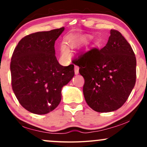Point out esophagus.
Masks as SVG:
<instances>
[{"instance_id":"1","label":"esophagus","mask_w":147,"mask_h":147,"mask_svg":"<svg viewBox=\"0 0 147 147\" xmlns=\"http://www.w3.org/2000/svg\"><path fill=\"white\" fill-rule=\"evenodd\" d=\"M75 75H78L79 74V67L78 66H75Z\"/></svg>"}]
</instances>
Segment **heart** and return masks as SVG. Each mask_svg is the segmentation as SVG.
Instances as JSON below:
<instances>
[{
    "instance_id": "1",
    "label": "heart",
    "mask_w": 147,
    "mask_h": 147,
    "mask_svg": "<svg viewBox=\"0 0 147 147\" xmlns=\"http://www.w3.org/2000/svg\"><path fill=\"white\" fill-rule=\"evenodd\" d=\"M67 40H68V43L70 46H74L77 42V38H75V36L69 37ZM61 54L62 57L65 59L68 58L70 56V50L65 44H62L61 45Z\"/></svg>"
}]
</instances>
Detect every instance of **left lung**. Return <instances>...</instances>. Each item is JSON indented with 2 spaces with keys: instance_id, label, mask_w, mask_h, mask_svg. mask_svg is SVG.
Returning <instances> with one entry per match:
<instances>
[{
  "instance_id": "8db88e82",
  "label": "left lung",
  "mask_w": 147,
  "mask_h": 147,
  "mask_svg": "<svg viewBox=\"0 0 147 147\" xmlns=\"http://www.w3.org/2000/svg\"><path fill=\"white\" fill-rule=\"evenodd\" d=\"M84 78L86 102L99 113L117 110L129 98L136 81V58L122 34L111 30L104 48H93L73 60Z\"/></svg>"
}]
</instances>
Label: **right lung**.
I'll use <instances>...</instances> for the list:
<instances>
[{
	"mask_svg": "<svg viewBox=\"0 0 147 147\" xmlns=\"http://www.w3.org/2000/svg\"><path fill=\"white\" fill-rule=\"evenodd\" d=\"M64 28L27 35L18 42L10 63L11 87L20 104L34 114L56 109L61 88L75 75L74 65L63 66L55 56V41Z\"/></svg>",
	"mask_w": 147,
	"mask_h": 147,
	"instance_id": "1",
	"label": "right lung"
}]
</instances>
